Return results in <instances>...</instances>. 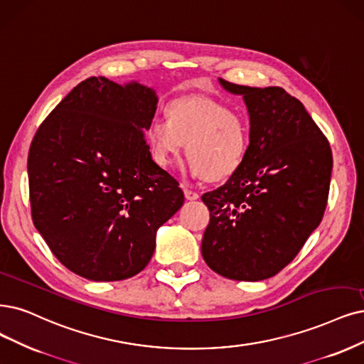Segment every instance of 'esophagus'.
I'll return each mask as SVG.
<instances>
[{"label": "esophagus", "mask_w": 364, "mask_h": 364, "mask_svg": "<svg viewBox=\"0 0 364 364\" xmlns=\"http://www.w3.org/2000/svg\"><path fill=\"white\" fill-rule=\"evenodd\" d=\"M183 191H184V198H186L187 200H196V199L199 198V195H198L196 192L189 191V189H187V187H184V186H183Z\"/></svg>", "instance_id": "obj_1"}]
</instances>
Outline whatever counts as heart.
<instances>
[{
  "label": "heart",
  "instance_id": "b5f03b06",
  "mask_svg": "<svg viewBox=\"0 0 364 364\" xmlns=\"http://www.w3.org/2000/svg\"><path fill=\"white\" fill-rule=\"evenodd\" d=\"M166 117L150 119L145 138L161 168L171 166L186 144L187 173L218 181L243 164L249 148V123L230 107L208 99L183 97L168 105Z\"/></svg>",
  "mask_w": 364,
  "mask_h": 364
}]
</instances>
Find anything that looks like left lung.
<instances>
[{"mask_svg": "<svg viewBox=\"0 0 364 364\" xmlns=\"http://www.w3.org/2000/svg\"><path fill=\"white\" fill-rule=\"evenodd\" d=\"M219 84L241 96L250 119L243 164L203 195L210 223L204 261L218 274L258 282L277 274L324 216L333 169L327 138L284 88Z\"/></svg>", "mask_w": 364, "mask_h": 364, "instance_id": "left-lung-1", "label": "left lung"}]
</instances>
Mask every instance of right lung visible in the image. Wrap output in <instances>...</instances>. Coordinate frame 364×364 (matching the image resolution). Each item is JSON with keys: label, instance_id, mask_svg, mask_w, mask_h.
I'll return each instance as SVG.
<instances>
[{"label": "right lung", "instance_id": "obj_1", "mask_svg": "<svg viewBox=\"0 0 364 364\" xmlns=\"http://www.w3.org/2000/svg\"><path fill=\"white\" fill-rule=\"evenodd\" d=\"M157 94L91 76L38 127L28 153L33 222L58 261L94 282L138 274L184 195L144 139Z\"/></svg>", "mask_w": 364, "mask_h": 364}]
</instances>
